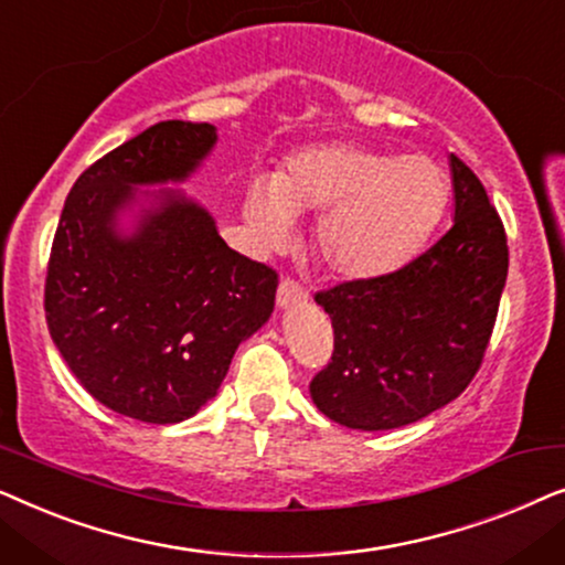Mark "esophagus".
<instances>
[{
    "instance_id": "1",
    "label": "esophagus",
    "mask_w": 565,
    "mask_h": 565,
    "mask_svg": "<svg viewBox=\"0 0 565 565\" xmlns=\"http://www.w3.org/2000/svg\"><path fill=\"white\" fill-rule=\"evenodd\" d=\"M306 298H308L306 290L300 288L296 280H290V277H285V280L277 285V306L280 308L298 306V303H303Z\"/></svg>"
}]
</instances>
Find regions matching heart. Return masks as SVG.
Masks as SVG:
<instances>
[{"label": "heart", "mask_w": 565, "mask_h": 565, "mask_svg": "<svg viewBox=\"0 0 565 565\" xmlns=\"http://www.w3.org/2000/svg\"><path fill=\"white\" fill-rule=\"evenodd\" d=\"M447 192L435 159L334 141L290 153L273 180H252L242 215L257 249L280 252L296 238L298 218L321 212L313 231L319 259L342 280L373 282L424 249Z\"/></svg>", "instance_id": "obj_1"}]
</instances>
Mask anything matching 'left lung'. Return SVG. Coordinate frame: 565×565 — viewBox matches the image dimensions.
<instances>
[{
	"mask_svg": "<svg viewBox=\"0 0 565 565\" xmlns=\"http://www.w3.org/2000/svg\"><path fill=\"white\" fill-rule=\"evenodd\" d=\"M450 174L455 221L431 249L383 280L316 292L334 354L311 381V398L337 424L406 427L458 398L481 367L507 282V234L455 153Z\"/></svg>",
	"mask_w": 565,
	"mask_h": 565,
	"instance_id": "left-lung-1",
	"label": "left lung"
}]
</instances>
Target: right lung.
<instances>
[{
    "instance_id": "add662e5",
    "label": "right lung",
    "mask_w": 565,
    "mask_h": 565,
    "mask_svg": "<svg viewBox=\"0 0 565 565\" xmlns=\"http://www.w3.org/2000/svg\"><path fill=\"white\" fill-rule=\"evenodd\" d=\"M215 141L211 122H157L82 172L61 213L51 339L76 381L130 419L195 416L273 316L275 269L231 249L198 200L167 188L188 182Z\"/></svg>"
}]
</instances>
